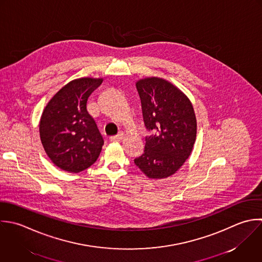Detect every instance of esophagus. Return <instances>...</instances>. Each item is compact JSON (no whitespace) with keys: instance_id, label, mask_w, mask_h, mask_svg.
Segmentation results:
<instances>
[{"instance_id":"esophagus-1","label":"esophagus","mask_w":262,"mask_h":262,"mask_svg":"<svg viewBox=\"0 0 262 262\" xmlns=\"http://www.w3.org/2000/svg\"><path fill=\"white\" fill-rule=\"evenodd\" d=\"M122 139H123V134H119V135H117V136L111 137V138H110V141H111V142H119V141H121Z\"/></svg>"}]
</instances>
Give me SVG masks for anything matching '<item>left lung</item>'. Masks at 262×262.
<instances>
[{
	"instance_id": "8db88e82",
	"label": "left lung",
	"mask_w": 262,
	"mask_h": 262,
	"mask_svg": "<svg viewBox=\"0 0 262 262\" xmlns=\"http://www.w3.org/2000/svg\"><path fill=\"white\" fill-rule=\"evenodd\" d=\"M142 103L146 137L144 154L135 164L150 179L176 173L192 153L197 121L189 98L171 82L147 77L136 83Z\"/></svg>"
}]
</instances>
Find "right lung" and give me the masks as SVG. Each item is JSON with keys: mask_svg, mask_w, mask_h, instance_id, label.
Segmentation results:
<instances>
[{"mask_svg": "<svg viewBox=\"0 0 262 262\" xmlns=\"http://www.w3.org/2000/svg\"><path fill=\"white\" fill-rule=\"evenodd\" d=\"M103 78L81 77L65 84L45 107L39 121L42 147L59 168L80 172L98 159L104 140L86 110L88 99Z\"/></svg>", "mask_w": 262, "mask_h": 262, "instance_id": "1", "label": "right lung"}]
</instances>
